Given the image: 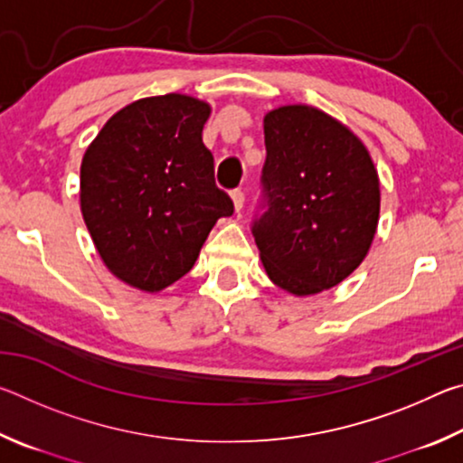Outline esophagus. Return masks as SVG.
Here are the masks:
<instances>
[{
    "instance_id": "obj_1",
    "label": "esophagus",
    "mask_w": 463,
    "mask_h": 463,
    "mask_svg": "<svg viewBox=\"0 0 463 463\" xmlns=\"http://www.w3.org/2000/svg\"><path fill=\"white\" fill-rule=\"evenodd\" d=\"M231 198H232V203H234V210L241 213L242 206H245V194H242V190H234L231 194Z\"/></svg>"
}]
</instances>
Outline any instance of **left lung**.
Segmentation results:
<instances>
[{
	"label": "left lung",
	"mask_w": 463,
	"mask_h": 463,
	"mask_svg": "<svg viewBox=\"0 0 463 463\" xmlns=\"http://www.w3.org/2000/svg\"><path fill=\"white\" fill-rule=\"evenodd\" d=\"M263 132V213L250 231L273 284L318 294L351 276L370 250L378 171L362 140L317 108L271 109Z\"/></svg>",
	"instance_id": "left-lung-1"
}]
</instances>
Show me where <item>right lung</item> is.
Instances as JSON below:
<instances>
[{
	"label": "right lung",
	"mask_w": 463,
	"mask_h": 463,
	"mask_svg": "<svg viewBox=\"0 0 463 463\" xmlns=\"http://www.w3.org/2000/svg\"><path fill=\"white\" fill-rule=\"evenodd\" d=\"M210 106L182 93L132 101L81 161V213L106 268L159 292L198 260L218 218L234 213L202 143Z\"/></svg>",
	"instance_id": "obj_1"
}]
</instances>
